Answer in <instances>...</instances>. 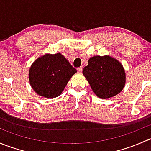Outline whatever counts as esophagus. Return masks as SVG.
Here are the masks:
<instances>
[{
  "label": "esophagus",
  "mask_w": 151,
  "mask_h": 151,
  "mask_svg": "<svg viewBox=\"0 0 151 151\" xmlns=\"http://www.w3.org/2000/svg\"><path fill=\"white\" fill-rule=\"evenodd\" d=\"M83 66H80V67H79V68H77V71H78V72H82V71H83Z\"/></svg>",
  "instance_id": "1"
}]
</instances>
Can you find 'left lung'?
<instances>
[{
  "label": "left lung",
  "mask_w": 151,
  "mask_h": 151,
  "mask_svg": "<svg viewBox=\"0 0 151 151\" xmlns=\"http://www.w3.org/2000/svg\"><path fill=\"white\" fill-rule=\"evenodd\" d=\"M83 74L98 97L108 99L119 93L126 83L121 63L109 55L94 56L88 60Z\"/></svg>",
  "instance_id": "left-lung-1"
}]
</instances>
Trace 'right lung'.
<instances>
[{
	"instance_id": "right-lung-1",
	"label": "right lung",
	"mask_w": 151,
	"mask_h": 151,
	"mask_svg": "<svg viewBox=\"0 0 151 151\" xmlns=\"http://www.w3.org/2000/svg\"><path fill=\"white\" fill-rule=\"evenodd\" d=\"M76 68L60 53L45 54L36 59L29 70V82L33 91L45 98L60 96Z\"/></svg>"
}]
</instances>
